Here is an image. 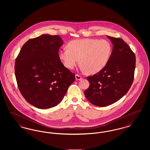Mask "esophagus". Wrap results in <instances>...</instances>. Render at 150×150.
<instances>
[{
  "label": "esophagus",
  "instance_id": "esophagus-1",
  "mask_svg": "<svg viewBox=\"0 0 150 150\" xmlns=\"http://www.w3.org/2000/svg\"><path fill=\"white\" fill-rule=\"evenodd\" d=\"M75 79H76V80H80L82 79V78L79 75H75Z\"/></svg>",
  "mask_w": 150,
  "mask_h": 150
}]
</instances>
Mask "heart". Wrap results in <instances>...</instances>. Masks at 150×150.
<instances>
[{"mask_svg": "<svg viewBox=\"0 0 150 150\" xmlns=\"http://www.w3.org/2000/svg\"><path fill=\"white\" fill-rule=\"evenodd\" d=\"M67 49L59 50L58 58L64 67L74 69L80 63L81 69L89 74H95L106 65L112 52L110 43L106 40L84 39L72 40Z\"/></svg>", "mask_w": 150, "mask_h": 150, "instance_id": "heart-1", "label": "heart"}]
</instances>
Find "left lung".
Returning a JSON list of instances; mask_svg holds the SVG:
<instances>
[{
  "instance_id": "1",
  "label": "left lung",
  "mask_w": 150,
  "mask_h": 150,
  "mask_svg": "<svg viewBox=\"0 0 150 150\" xmlns=\"http://www.w3.org/2000/svg\"><path fill=\"white\" fill-rule=\"evenodd\" d=\"M113 45L112 53L105 67L87 77L90 86L84 92L92 104L106 107L121 99L132 86L136 68V56L120 38L107 36Z\"/></svg>"
}]
</instances>
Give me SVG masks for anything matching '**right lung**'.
<instances>
[{
    "instance_id": "obj_1",
    "label": "right lung",
    "mask_w": 150,
    "mask_h": 150,
    "mask_svg": "<svg viewBox=\"0 0 150 150\" xmlns=\"http://www.w3.org/2000/svg\"><path fill=\"white\" fill-rule=\"evenodd\" d=\"M63 44L59 36L43 34L25 43L16 59L18 87L24 98L34 107L56 106L75 80V74L58 58Z\"/></svg>"
}]
</instances>
